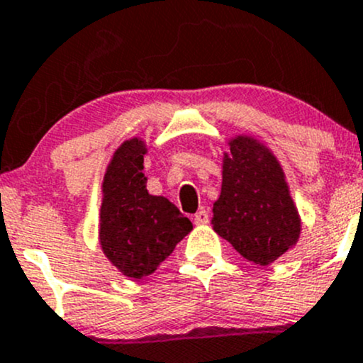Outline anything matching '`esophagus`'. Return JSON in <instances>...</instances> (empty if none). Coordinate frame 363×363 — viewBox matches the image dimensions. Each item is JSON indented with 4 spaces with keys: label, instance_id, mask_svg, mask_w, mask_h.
<instances>
[{
    "label": "esophagus",
    "instance_id": "1",
    "mask_svg": "<svg viewBox=\"0 0 363 363\" xmlns=\"http://www.w3.org/2000/svg\"><path fill=\"white\" fill-rule=\"evenodd\" d=\"M209 222V213L206 209H201V211H197L196 215H194V223L196 225H204V223Z\"/></svg>",
    "mask_w": 363,
    "mask_h": 363
}]
</instances>
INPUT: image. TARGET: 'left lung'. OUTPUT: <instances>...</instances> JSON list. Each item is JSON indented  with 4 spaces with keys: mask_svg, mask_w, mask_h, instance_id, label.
Listing matches in <instances>:
<instances>
[{
    "mask_svg": "<svg viewBox=\"0 0 363 363\" xmlns=\"http://www.w3.org/2000/svg\"><path fill=\"white\" fill-rule=\"evenodd\" d=\"M213 229L246 260L260 265L274 262L297 242L301 220L281 167L250 138L230 141L222 192L213 204Z\"/></svg>",
    "mask_w": 363,
    "mask_h": 363,
    "instance_id": "left-lung-1",
    "label": "left lung"
}]
</instances>
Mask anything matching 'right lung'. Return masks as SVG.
I'll return each instance as SVG.
<instances>
[{"instance_id": "1", "label": "right lung", "mask_w": 363, "mask_h": 363, "mask_svg": "<svg viewBox=\"0 0 363 363\" xmlns=\"http://www.w3.org/2000/svg\"><path fill=\"white\" fill-rule=\"evenodd\" d=\"M145 145L125 141L103 182L99 238L103 252L125 276L152 274L192 230V222L166 197L150 196L143 174Z\"/></svg>"}]
</instances>
